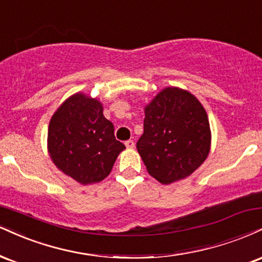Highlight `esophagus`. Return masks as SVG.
Listing matches in <instances>:
<instances>
[{
    "mask_svg": "<svg viewBox=\"0 0 262 262\" xmlns=\"http://www.w3.org/2000/svg\"><path fill=\"white\" fill-rule=\"evenodd\" d=\"M124 144H125V146L128 147V149H133V147L135 146V143L133 140H127Z\"/></svg>",
    "mask_w": 262,
    "mask_h": 262,
    "instance_id": "1",
    "label": "esophagus"
}]
</instances>
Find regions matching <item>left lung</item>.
<instances>
[{
	"instance_id": "left-lung-1",
	"label": "left lung",
	"mask_w": 262,
	"mask_h": 262,
	"mask_svg": "<svg viewBox=\"0 0 262 262\" xmlns=\"http://www.w3.org/2000/svg\"><path fill=\"white\" fill-rule=\"evenodd\" d=\"M210 143L206 112L188 91L166 88L145 108L137 149L147 172L163 184L190 176L209 155Z\"/></svg>"
}]
</instances>
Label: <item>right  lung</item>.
Wrapping results in <instances>:
<instances>
[{"label": "right lung", "mask_w": 262, "mask_h": 262, "mask_svg": "<svg viewBox=\"0 0 262 262\" xmlns=\"http://www.w3.org/2000/svg\"><path fill=\"white\" fill-rule=\"evenodd\" d=\"M49 152L63 173L81 184L97 183L111 172L124 144L116 139L112 122L99 101L75 94L52 116Z\"/></svg>", "instance_id": "1"}]
</instances>
